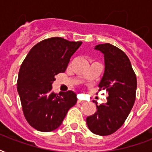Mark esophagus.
Returning a JSON list of instances; mask_svg holds the SVG:
<instances>
[{
    "mask_svg": "<svg viewBox=\"0 0 152 152\" xmlns=\"http://www.w3.org/2000/svg\"><path fill=\"white\" fill-rule=\"evenodd\" d=\"M77 102H78V103H82V102H83V101L82 99H79L77 100Z\"/></svg>",
    "mask_w": 152,
    "mask_h": 152,
    "instance_id": "34e87169",
    "label": "esophagus"
}]
</instances>
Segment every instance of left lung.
<instances>
[{
	"label": "left lung",
	"instance_id": "8db88e82",
	"mask_svg": "<svg viewBox=\"0 0 152 152\" xmlns=\"http://www.w3.org/2000/svg\"><path fill=\"white\" fill-rule=\"evenodd\" d=\"M95 50L104 55L105 71L99 84L109 93L107 102L98 106L97 111L86 119L88 129L95 134L108 136L116 132L128 118L136 99L137 76L129 57L110 43L99 44Z\"/></svg>",
	"mask_w": 152,
	"mask_h": 152
}]
</instances>
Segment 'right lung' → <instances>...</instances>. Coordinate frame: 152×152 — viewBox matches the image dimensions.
<instances>
[{"label":"right lung","mask_w":152,"mask_h":152,"mask_svg":"<svg viewBox=\"0 0 152 152\" xmlns=\"http://www.w3.org/2000/svg\"><path fill=\"white\" fill-rule=\"evenodd\" d=\"M81 44L60 37L45 39L32 47L21 64L17 91L25 118L35 129L51 132L57 129L76 103V93L55 94L52 83L56 75L65 72Z\"/></svg>","instance_id":"obj_1"}]
</instances>
